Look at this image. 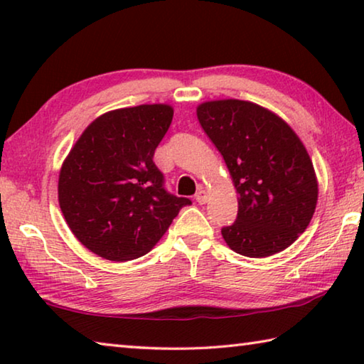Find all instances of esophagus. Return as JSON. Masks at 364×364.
Here are the masks:
<instances>
[{
    "instance_id": "1",
    "label": "esophagus",
    "mask_w": 364,
    "mask_h": 364,
    "mask_svg": "<svg viewBox=\"0 0 364 364\" xmlns=\"http://www.w3.org/2000/svg\"><path fill=\"white\" fill-rule=\"evenodd\" d=\"M207 199H208V196H207L205 191H202V189H200L199 193L196 194V202H199V204H205Z\"/></svg>"
}]
</instances>
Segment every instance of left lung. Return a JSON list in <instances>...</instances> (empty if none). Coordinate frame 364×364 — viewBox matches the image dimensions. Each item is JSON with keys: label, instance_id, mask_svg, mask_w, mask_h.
Listing matches in <instances>:
<instances>
[{"label": "left lung", "instance_id": "obj_1", "mask_svg": "<svg viewBox=\"0 0 364 364\" xmlns=\"http://www.w3.org/2000/svg\"><path fill=\"white\" fill-rule=\"evenodd\" d=\"M196 112L237 193V218L221 230L225 242L250 258L287 249L310 225L318 202L304 143L279 115L250 101H207Z\"/></svg>", "mask_w": 364, "mask_h": 364}]
</instances>
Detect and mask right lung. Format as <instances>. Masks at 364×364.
<instances>
[{
    "mask_svg": "<svg viewBox=\"0 0 364 364\" xmlns=\"http://www.w3.org/2000/svg\"><path fill=\"white\" fill-rule=\"evenodd\" d=\"M173 107L141 104L110 110L86 127L59 171L64 218L86 249L127 262L156 245L191 200L164 188L154 152Z\"/></svg>",
    "mask_w": 364,
    "mask_h": 364,
    "instance_id": "obj_1",
    "label": "right lung"
}]
</instances>
